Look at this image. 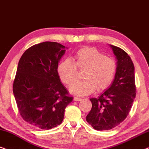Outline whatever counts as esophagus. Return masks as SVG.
Instances as JSON below:
<instances>
[{"mask_svg": "<svg viewBox=\"0 0 149 149\" xmlns=\"http://www.w3.org/2000/svg\"><path fill=\"white\" fill-rule=\"evenodd\" d=\"M81 99H82V98L78 97V96H74V100H75V101H79V100H81Z\"/></svg>", "mask_w": 149, "mask_h": 149, "instance_id": "34e87169", "label": "esophagus"}]
</instances>
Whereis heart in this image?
I'll use <instances>...</instances> for the list:
<instances>
[{"label":"heart","instance_id":"obj_1","mask_svg":"<svg viewBox=\"0 0 149 149\" xmlns=\"http://www.w3.org/2000/svg\"><path fill=\"white\" fill-rule=\"evenodd\" d=\"M78 70L85 71V80L74 83ZM116 72L117 63L115 59L106 56L92 47L79 49L75 54L74 61L65 59L57 67L61 80L66 85L73 83L70 87V91L79 96L90 95L95 89L100 92L108 88L113 81Z\"/></svg>","mask_w":149,"mask_h":149}]
</instances>
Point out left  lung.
<instances>
[{
    "label": "left lung",
    "instance_id": "obj_1",
    "mask_svg": "<svg viewBox=\"0 0 149 149\" xmlns=\"http://www.w3.org/2000/svg\"><path fill=\"white\" fill-rule=\"evenodd\" d=\"M117 59L114 81L98 98H91L92 109L86 121L96 130H109L128 116L136 96L134 66L130 56L121 48L110 45Z\"/></svg>",
    "mask_w": 149,
    "mask_h": 149
}]
</instances>
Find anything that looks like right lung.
I'll list each match as a JSON object with an SVG mask.
<instances>
[{
	"mask_svg": "<svg viewBox=\"0 0 149 149\" xmlns=\"http://www.w3.org/2000/svg\"><path fill=\"white\" fill-rule=\"evenodd\" d=\"M64 49L55 42L37 44L27 49L19 61L13 91L20 116L37 128L60 125L73 100L57 72Z\"/></svg>",
	"mask_w": 149,
	"mask_h": 149,
	"instance_id": "add662e5",
	"label": "right lung"
}]
</instances>
